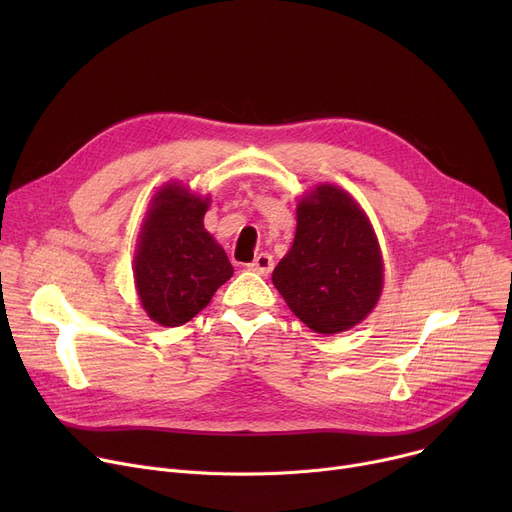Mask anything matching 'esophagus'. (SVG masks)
I'll list each match as a JSON object with an SVG mask.
<instances>
[{
    "instance_id": "34e87169",
    "label": "esophagus",
    "mask_w": 512,
    "mask_h": 512,
    "mask_svg": "<svg viewBox=\"0 0 512 512\" xmlns=\"http://www.w3.org/2000/svg\"><path fill=\"white\" fill-rule=\"evenodd\" d=\"M247 270L253 272V274H259V276L272 274V270H274V257H272L270 253H259V255L247 265Z\"/></svg>"
}]
</instances>
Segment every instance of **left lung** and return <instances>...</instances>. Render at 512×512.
<instances>
[{
	"label": "left lung",
	"mask_w": 512,
	"mask_h": 512,
	"mask_svg": "<svg viewBox=\"0 0 512 512\" xmlns=\"http://www.w3.org/2000/svg\"><path fill=\"white\" fill-rule=\"evenodd\" d=\"M282 299L307 328L338 334L371 313L384 286L378 238L359 203L319 184L297 205V234L272 274Z\"/></svg>",
	"instance_id": "8db88e82"
}]
</instances>
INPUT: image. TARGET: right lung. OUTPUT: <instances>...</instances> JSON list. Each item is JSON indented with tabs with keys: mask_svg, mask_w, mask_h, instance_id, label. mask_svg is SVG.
<instances>
[{
	"mask_svg": "<svg viewBox=\"0 0 512 512\" xmlns=\"http://www.w3.org/2000/svg\"><path fill=\"white\" fill-rule=\"evenodd\" d=\"M209 197L166 184L153 197L134 257V284L147 315L166 328L191 321L234 274L226 251L205 230Z\"/></svg>",
	"mask_w": 512,
	"mask_h": 512,
	"instance_id": "obj_1",
	"label": "right lung"
}]
</instances>
